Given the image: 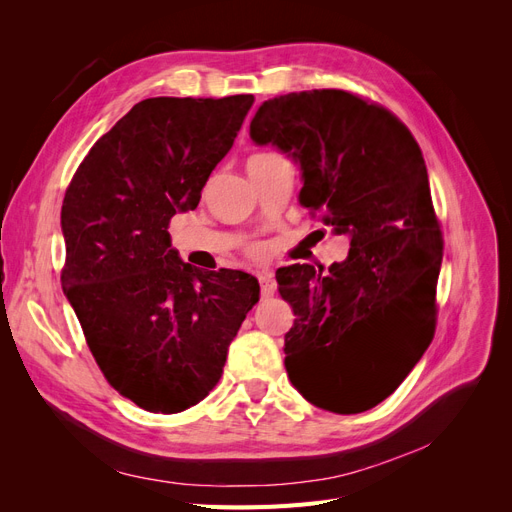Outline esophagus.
I'll list each match as a JSON object with an SVG mask.
<instances>
[{
	"label": "esophagus",
	"instance_id": "34e87169",
	"mask_svg": "<svg viewBox=\"0 0 512 512\" xmlns=\"http://www.w3.org/2000/svg\"><path fill=\"white\" fill-rule=\"evenodd\" d=\"M257 278H259V284H261V294H263V297H270V294H274V290H276V280H274V274H272V272L263 270V272L257 274Z\"/></svg>",
	"mask_w": 512,
	"mask_h": 512
}]
</instances>
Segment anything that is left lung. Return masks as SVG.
I'll return each mask as SVG.
<instances>
[{
    "instance_id": "1",
    "label": "left lung",
    "mask_w": 512,
    "mask_h": 512,
    "mask_svg": "<svg viewBox=\"0 0 512 512\" xmlns=\"http://www.w3.org/2000/svg\"><path fill=\"white\" fill-rule=\"evenodd\" d=\"M249 134L301 168L299 203L351 238L328 270L294 263L276 272L297 315L284 336L288 378L324 411L373 409L436 330L442 236L421 149L384 107L338 89L263 101Z\"/></svg>"
}]
</instances>
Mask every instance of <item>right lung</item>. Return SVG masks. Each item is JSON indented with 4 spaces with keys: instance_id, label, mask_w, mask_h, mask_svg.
Masks as SVG:
<instances>
[{
    "instance_id": "obj_1",
    "label": "right lung",
    "mask_w": 512,
    "mask_h": 512,
    "mask_svg": "<svg viewBox=\"0 0 512 512\" xmlns=\"http://www.w3.org/2000/svg\"><path fill=\"white\" fill-rule=\"evenodd\" d=\"M253 101H139L91 147L66 191L64 294L105 380L149 413H180L213 390L259 301L257 278L197 270L168 232L176 213L199 205Z\"/></svg>"
}]
</instances>
